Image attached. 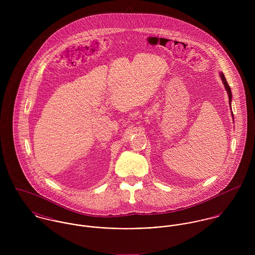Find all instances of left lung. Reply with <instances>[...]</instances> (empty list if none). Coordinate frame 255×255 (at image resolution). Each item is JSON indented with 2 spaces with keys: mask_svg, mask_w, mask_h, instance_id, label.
<instances>
[{
  "mask_svg": "<svg viewBox=\"0 0 255 255\" xmlns=\"http://www.w3.org/2000/svg\"><path fill=\"white\" fill-rule=\"evenodd\" d=\"M220 76H221V78H222V80H223V83H224V85H225V88H226V90H227V92H228L229 100H230V104H231V100H232V92H231L230 85L228 84V82H227V80H226V77H225L224 73H220Z\"/></svg>",
  "mask_w": 255,
  "mask_h": 255,
  "instance_id": "8db88e82",
  "label": "left lung"
}]
</instances>
